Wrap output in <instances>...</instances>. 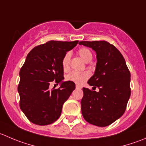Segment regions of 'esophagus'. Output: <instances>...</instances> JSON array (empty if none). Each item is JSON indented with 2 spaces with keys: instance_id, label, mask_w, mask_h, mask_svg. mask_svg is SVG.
Here are the masks:
<instances>
[{
  "instance_id": "esophagus-1",
  "label": "esophagus",
  "mask_w": 146,
  "mask_h": 146,
  "mask_svg": "<svg viewBox=\"0 0 146 146\" xmlns=\"http://www.w3.org/2000/svg\"><path fill=\"white\" fill-rule=\"evenodd\" d=\"M76 89H81V88H82V87H81V86H78V85H76Z\"/></svg>"
}]
</instances>
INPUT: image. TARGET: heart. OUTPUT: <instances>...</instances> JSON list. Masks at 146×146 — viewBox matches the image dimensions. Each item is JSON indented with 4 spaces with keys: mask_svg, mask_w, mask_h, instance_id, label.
Masks as SVG:
<instances>
[{
    "mask_svg": "<svg viewBox=\"0 0 146 146\" xmlns=\"http://www.w3.org/2000/svg\"><path fill=\"white\" fill-rule=\"evenodd\" d=\"M78 54L82 59L86 63H88L92 60L93 55L89 49L86 48H82L79 49ZM70 53H67L62 59V66L64 70H68L69 63H70ZM90 77V73L88 72H78L72 71L66 76V80L73 82L78 85H82Z\"/></svg>",
    "mask_w": 146,
    "mask_h": 146,
    "instance_id": "1",
    "label": "heart"
}]
</instances>
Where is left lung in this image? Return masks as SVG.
Wrapping results in <instances>:
<instances>
[{
    "instance_id": "8db88e82",
    "label": "left lung",
    "mask_w": 146,
    "mask_h": 146,
    "mask_svg": "<svg viewBox=\"0 0 146 146\" xmlns=\"http://www.w3.org/2000/svg\"><path fill=\"white\" fill-rule=\"evenodd\" d=\"M96 53L94 75L88 81L99 91L83 88L81 112L89 123L99 127L111 125L123 115L131 96V73L121 52L105 40L80 41Z\"/></svg>"
}]
</instances>
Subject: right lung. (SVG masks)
Wrapping results in <instances>:
<instances>
[{
    "mask_svg": "<svg viewBox=\"0 0 146 146\" xmlns=\"http://www.w3.org/2000/svg\"><path fill=\"white\" fill-rule=\"evenodd\" d=\"M78 40H50L33 48L27 56L20 70V108L31 123L46 125L57 121L63 105L76 85L63 81L62 59L66 52L73 49ZM60 83L58 89L49 88L50 82Z\"/></svg>",
    "mask_w": 146,
    "mask_h": 146,
    "instance_id": "add662e5",
    "label": "right lung"
}]
</instances>
